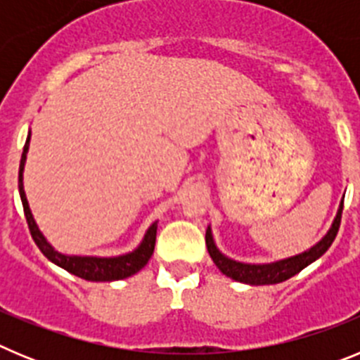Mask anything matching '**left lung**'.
<instances>
[{"instance_id":"obj_1","label":"left lung","mask_w":360,"mask_h":360,"mask_svg":"<svg viewBox=\"0 0 360 360\" xmlns=\"http://www.w3.org/2000/svg\"><path fill=\"white\" fill-rule=\"evenodd\" d=\"M342 203L345 202H341V207H339V212H337L335 219H333V225L328 231V234H326L316 247H311L310 250L299 254V256L288 257V259H283V262L269 263V265H249V263L232 262V259L225 257L224 254L216 249L214 241H212L211 229H207V232H205L207 250L209 254H211L214 265L218 266L227 278L234 279V281L249 283V285H276V283L287 281V279H290L292 276L301 272L304 266L310 265L311 262H316L317 257H321L330 249V245L333 243L337 232H339V227H341Z\"/></svg>"}]
</instances>
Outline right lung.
Instances as JSON below:
<instances>
[{
	"label": "right lung",
	"mask_w": 360,
	"mask_h": 360,
	"mask_svg": "<svg viewBox=\"0 0 360 360\" xmlns=\"http://www.w3.org/2000/svg\"><path fill=\"white\" fill-rule=\"evenodd\" d=\"M28 142H30V133H28V139L27 142H25L23 155H21V164H19V196H21V203H23L28 231H30L32 238H34V241H36V245L39 247L41 252L49 257L52 263L63 266L65 270H68L70 274L77 276V278L81 279H86V281H115V279L129 278V276L136 274L141 269H144L146 263L149 262V257L153 256V250H155L157 224H153L151 227H149V231L146 232L144 241H142L139 249L126 254V256L119 257L65 256V254H59L57 250H53L52 247H50V243H46V240L43 238L39 229H37L36 221L32 218V212L30 209H28V202L23 189V167L25 160H27Z\"/></svg>",
	"instance_id": "add662e5"
}]
</instances>
